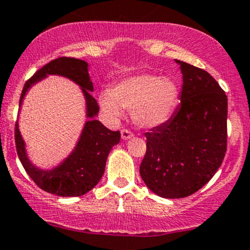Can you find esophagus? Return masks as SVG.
<instances>
[{
  "instance_id": "obj_1",
  "label": "esophagus",
  "mask_w": 250,
  "mask_h": 250,
  "mask_svg": "<svg viewBox=\"0 0 250 250\" xmlns=\"http://www.w3.org/2000/svg\"><path fill=\"white\" fill-rule=\"evenodd\" d=\"M121 137H122V140L125 141V140H129V138L134 137V134L131 133L129 129H122V130H121Z\"/></svg>"
}]
</instances>
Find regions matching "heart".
Segmentation results:
<instances>
[{
    "mask_svg": "<svg viewBox=\"0 0 250 250\" xmlns=\"http://www.w3.org/2000/svg\"><path fill=\"white\" fill-rule=\"evenodd\" d=\"M178 101V88L170 78L140 74L116 83L110 92H102L99 102L104 113L119 119L122 109L131 110L134 122L152 128L167 121Z\"/></svg>",
    "mask_w": 250,
    "mask_h": 250,
    "instance_id": "heart-1",
    "label": "heart"
}]
</instances>
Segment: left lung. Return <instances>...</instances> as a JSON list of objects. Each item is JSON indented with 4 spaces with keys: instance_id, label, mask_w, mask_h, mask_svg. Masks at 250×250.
<instances>
[{
    "instance_id": "1",
    "label": "left lung",
    "mask_w": 250,
    "mask_h": 250,
    "mask_svg": "<svg viewBox=\"0 0 250 250\" xmlns=\"http://www.w3.org/2000/svg\"><path fill=\"white\" fill-rule=\"evenodd\" d=\"M183 74L180 104L146 133L140 167L146 185L162 198L193 194L207 184L227 150V95L208 72L176 60Z\"/></svg>"
}]
</instances>
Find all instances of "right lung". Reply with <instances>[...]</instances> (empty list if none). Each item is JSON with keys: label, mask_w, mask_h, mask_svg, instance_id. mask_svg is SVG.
Masks as SVG:
<instances>
[{"label": "right lung", "mask_w": 250, "mask_h": 250, "mask_svg": "<svg viewBox=\"0 0 250 250\" xmlns=\"http://www.w3.org/2000/svg\"><path fill=\"white\" fill-rule=\"evenodd\" d=\"M88 64L83 60L60 57L51 60L39 68L23 87L20 99V108L24 96L31 86L44 79L49 74H57L74 81L83 89L86 100V116L83 133L71 155L52 170H42L29 161L25 151V143L21 136L19 122L15 125V143L17 155L29 174L42 190L59 197H80L92 190L100 182L104 172L108 154L115 144L120 142V131H113L94 119L98 115V102L93 98V83L89 79Z\"/></svg>", "instance_id": "obj_1"}]
</instances>
